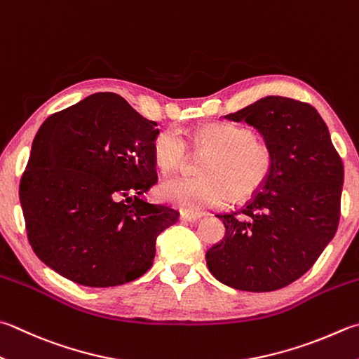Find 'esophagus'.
I'll list each match as a JSON object with an SVG mask.
<instances>
[{"instance_id":"esophagus-1","label":"esophagus","mask_w":359,"mask_h":359,"mask_svg":"<svg viewBox=\"0 0 359 359\" xmlns=\"http://www.w3.org/2000/svg\"><path fill=\"white\" fill-rule=\"evenodd\" d=\"M201 219V214H187V212H181L180 214V220L181 222H197Z\"/></svg>"}]
</instances>
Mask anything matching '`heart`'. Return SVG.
Here are the masks:
<instances>
[{
	"label": "heart",
	"instance_id": "1",
	"mask_svg": "<svg viewBox=\"0 0 359 359\" xmlns=\"http://www.w3.org/2000/svg\"><path fill=\"white\" fill-rule=\"evenodd\" d=\"M194 148L209 153L203 165V178L175 177L161 182L159 198L189 214L220 208L234 198L247 200L258 194L273 172L275 156L266 142L256 140L248 128L211 123L195 130ZM153 159L162 173L182 167L187 145L175 130L159 133L153 140Z\"/></svg>",
	"mask_w": 359,
	"mask_h": 359
}]
</instances>
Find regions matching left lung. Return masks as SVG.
<instances>
[{
    "instance_id": "obj_1",
    "label": "left lung",
    "mask_w": 359,
    "mask_h": 359,
    "mask_svg": "<svg viewBox=\"0 0 359 359\" xmlns=\"http://www.w3.org/2000/svg\"><path fill=\"white\" fill-rule=\"evenodd\" d=\"M223 118L253 126L272 148L275 165L241 211L217 215L225 236L208 250L206 264L223 285L270 292L305 275L334 238L342 159L308 103L269 95Z\"/></svg>"
}]
</instances>
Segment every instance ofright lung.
<instances>
[{
    "mask_svg": "<svg viewBox=\"0 0 359 359\" xmlns=\"http://www.w3.org/2000/svg\"><path fill=\"white\" fill-rule=\"evenodd\" d=\"M111 92L43 121L20 181L34 253L81 286L130 283L153 266L156 238L180 212L148 203L159 130Z\"/></svg>",
    "mask_w": 359,
    "mask_h": 359,
    "instance_id": "right-lung-1",
    "label": "right lung"
}]
</instances>
